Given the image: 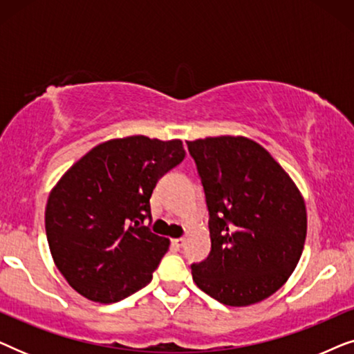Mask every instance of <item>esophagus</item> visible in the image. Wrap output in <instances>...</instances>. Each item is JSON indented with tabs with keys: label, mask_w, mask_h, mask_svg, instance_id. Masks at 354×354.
<instances>
[{
	"label": "esophagus",
	"mask_w": 354,
	"mask_h": 354,
	"mask_svg": "<svg viewBox=\"0 0 354 354\" xmlns=\"http://www.w3.org/2000/svg\"><path fill=\"white\" fill-rule=\"evenodd\" d=\"M172 245L176 246V248H182V246L185 245V239H174Z\"/></svg>",
	"instance_id": "obj_1"
}]
</instances>
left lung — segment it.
Wrapping results in <instances>:
<instances>
[{
	"label": "left lung",
	"instance_id": "8db88e82",
	"mask_svg": "<svg viewBox=\"0 0 354 354\" xmlns=\"http://www.w3.org/2000/svg\"><path fill=\"white\" fill-rule=\"evenodd\" d=\"M205 188L211 253L193 282L227 306L274 295L301 258L308 217L301 192L268 149L246 137L187 142Z\"/></svg>",
	"mask_w": 354,
	"mask_h": 354
}]
</instances>
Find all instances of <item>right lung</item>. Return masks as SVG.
I'll list each match as a JSON object with an SVG mask.
<instances>
[{"label": "right lung", "instance_id": "obj_1", "mask_svg": "<svg viewBox=\"0 0 354 354\" xmlns=\"http://www.w3.org/2000/svg\"><path fill=\"white\" fill-rule=\"evenodd\" d=\"M183 158L182 140L130 135L96 145L57 180L46 203V239L77 293L115 303L151 282L169 239L143 221L151 217L156 182Z\"/></svg>", "mask_w": 354, "mask_h": 354}]
</instances>
